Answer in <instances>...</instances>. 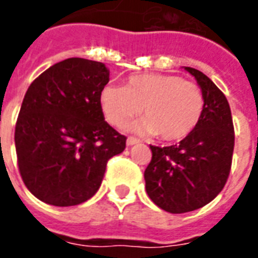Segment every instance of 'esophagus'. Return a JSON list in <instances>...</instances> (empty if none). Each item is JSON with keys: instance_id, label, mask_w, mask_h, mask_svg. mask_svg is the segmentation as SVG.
Instances as JSON below:
<instances>
[{"instance_id": "1", "label": "esophagus", "mask_w": 258, "mask_h": 258, "mask_svg": "<svg viewBox=\"0 0 258 258\" xmlns=\"http://www.w3.org/2000/svg\"><path fill=\"white\" fill-rule=\"evenodd\" d=\"M127 146H134V145H137V143H139V139H137V138L134 137H128L127 138Z\"/></svg>"}]
</instances>
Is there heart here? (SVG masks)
I'll use <instances>...</instances> for the list:
<instances>
[{
  "mask_svg": "<svg viewBox=\"0 0 258 258\" xmlns=\"http://www.w3.org/2000/svg\"><path fill=\"white\" fill-rule=\"evenodd\" d=\"M100 105L112 125L141 113L142 120L128 125L134 133L155 135L164 141H181L194 131L204 112L203 92L195 82L172 74L131 76L124 88L105 85Z\"/></svg>",
  "mask_w": 258,
  "mask_h": 258,
  "instance_id": "1",
  "label": "heart"
}]
</instances>
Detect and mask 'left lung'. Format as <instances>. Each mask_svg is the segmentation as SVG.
I'll list each match as a JSON object with an SVG mask.
<instances>
[{"label": "left lung", "instance_id": "8db88e82", "mask_svg": "<svg viewBox=\"0 0 258 258\" xmlns=\"http://www.w3.org/2000/svg\"><path fill=\"white\" fill-rule=\"evenodd\" d=\"M184 69L203 92V116L178 145L150 146L153 157L145 170L149 198L170 214L195 211L215 199L227 181L234 150L233 119L226 96L206 74Z\"/></svg>", "mask_w": 258, "mask_h": 258}]
</instances>
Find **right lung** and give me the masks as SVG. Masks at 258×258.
<instances>
[{
	"mask_svg": "<svg viewBox=\"0 0 258 258\" xmlns=\"http://www.w3.org/2000/svg\"><path fill=\"white\" fill-rule=\"evenodd\" d=\"M109 81L101 62L69 58L29 85L16 123L20 174L37 199L77 206L98 190L107 162L125 137L104 119L100 92Z\"/></svg>",
	"mask_w": 258,
	"mask_h": 258,
	"instance_id": "right-lung-1",
	"label": "right lung"
}]
</instances>
